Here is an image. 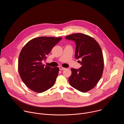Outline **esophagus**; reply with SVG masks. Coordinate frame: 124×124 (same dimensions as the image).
Here are the masks:
<instances>
[{
	"mask_svg": "<svg viewBox=\"0 0 124 124\" xmlns=\"http://www.w3.org/2000/svg\"><path fill=\"white\" fill-rule=\"evenodd\" d=\"M59 68L60 70H64L65 69V68L62 67H61V66H59Z\"/></svg>",
	"mask_w": 124,
	"mask_h": 124,
	"instance_id": "obj_1",
	"label": "esophagus"
}]
</instances>
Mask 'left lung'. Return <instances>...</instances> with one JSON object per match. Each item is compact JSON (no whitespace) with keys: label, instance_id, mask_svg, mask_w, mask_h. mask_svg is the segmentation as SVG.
Listing matches in <instances>:
<instances>
[{"label":"left lung","instance_id":"8db88e82","mask_svg":"<svg viewBox=\"0 0 124 124\" xmlns=\"http://www.w3.org/2000/svg\"><path fill=\"white\" fill-rule=\"evenodd\" d=\"M65 38L76 43L75 58L81 59L78 61L81 65L79 69H71L69 83L76 89L87 92L97 85L102 76L104 62L101 49L93 38L84 34H73Z\"/></svg>","mask_w":124,"mask_h":124}]
</instances>
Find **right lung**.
<instances>
[{"mask_svg":"<svg viewBox=\"0 0 124 124\" xmlns=\"http://www.w3.org/2000/svg\"><path fill=\"white\" fill-rule=\"evenodd\" d=\"M61 37H40L29 41L22 48L19 57L18 70L24 83L37 93L45 92L54 86L58 75V67L43 64L46 56Z\"/></svg>","mask_w":124,"mask_h":124,"instance_id":"right-lung-1","label":"right lung"}]
</instances>
